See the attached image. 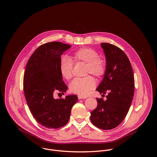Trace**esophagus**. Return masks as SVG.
Returning <instances> with one entry per match:
<instances>
[{
    "mask_svg": "<svg viewBox=\"0 0 157 157\" xmlns=\"http://www.w3.org/2000/svg\"><path fill=\"white\" fill-rule=\"evenodd\" d=\"M78 99H84V98H87L86 97L82 96V95H78Z\"/></svg>",
    "mask_w": 157,
    "mask_h": 157,
    "instance_id": "obj_1",
    "label": "esophagus"
}]
</instances>
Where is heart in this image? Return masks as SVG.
Instances as JSON below:
<instances>
[{
  "label": "heart",
  "instance_id": "1",
  "mask_svg": "<svg viewBox=\"0 0 157 157\" xmlns=\"http://www.w3.org/2000/svg\"><path fill=\"white\" fill-rule=\"evenodd\" d=\"M72 59L76 63L86 64L84 75L89 76L74 79L70 84V90L73 93L86 96L95 87V81L90 75L100 79L106 71L105 62L99 57L96 50L88 47L81 48L75 52ZM72 59L63 56L60 61V72L62 76L66 79H70L73 76V62Z\"/></svg>",
  "mask_w": 157,
  "mask_h": 157
}]
</instances>
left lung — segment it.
<instances>
[{
  "label": "left lung",
  "mask_w": 157,
  "mask_h": 157,
  "mask_svg": "<svg viewBox=\"0 0 157 157\" xmlns=\"http://www.w3.org/2000/svg\"><path fill=\"white\" fill-rule=\"evenodd\" d=\"M106 59V71L96 89L108 95L107 100L97 98V107L90 113V121L99 129L109 130L117 127L129 110L134 92V78L131 63L118 47L101 43Z\"/></svg>",
  "instance_id": "obj_1"
}]
</instances>
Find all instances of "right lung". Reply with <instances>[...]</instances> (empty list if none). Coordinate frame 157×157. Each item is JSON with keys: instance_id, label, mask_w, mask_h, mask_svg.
I'll list each match as a JSON object with an SVG mask.
<instances>
[{"instance_id": "add662e5", "label": "right lung", "mask_w": 157, "mask_h": 157, "mask_svg": "<svg viewBox=\"0 0 157 157\" xmlns=\"http://www.w3.org/2000/svg\"><path fill=\"white\" fill-rule=\"evenodd\" d=\"M70 45L52 42L39 47L29 59L23 80L25 98L35 120L42 126L57 129L68 122L76 95L65 98H54V92L64 94L67 86L59 70L60 56Z\"/></svg>"}]
</instances>
